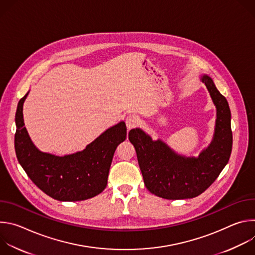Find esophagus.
Instances as JSON below:
<instances>
[{
  "label": "esophagus",
  "instance_id": "obj_1",
  "mask_svg": "<svg viewBox=\"0 0 255 255\" xmlns=\"http://www.w3.org/2000/svg\"><path fill=\"white\" fill-rule=\"evenodd\" d=\"M138 117L135 115V114H130L126 117L125 119V123H126V126H127V129L130 130L132 128H134L137 124H138Z\"/></svg>",
  "mask_w": 255,
  "mask_h": 255
}]
</instances>
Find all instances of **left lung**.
<instances>
[{
    "instance_id": "obj_1",
    "label": "left lung",
    "mask_w": 255,
    "mask_h": 255,
    "mask_svg": "<svg viewBox=\"0 0 255 255\" xmlns=\"http://www.w3.org/2000/svg\"><path fill=\"white\" fill-rule=\"evenodd\" d=\"M201 81L210 93L217 114L213 139L198 157L176 153L164 141L153 140L140 128L129 131L144 185L157 197L167 200L198 197L219 176L230 158L233 141L228 102L211 77L202 75Z\"/></svg>"
}]
</instances>
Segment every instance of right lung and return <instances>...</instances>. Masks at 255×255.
<instances>
[{
	"label": "right lung",
	"instance_id": "add662e5",
	"mask_svg": "<svg viewBox=\"0 0 255 255\" xmlns=\"http://www.w3.org/2000/svg\"><path fill=\"white\" fill-rule=\"evenodd\" d=\"M28 94L19 101L15 117L16 155L27 175L43 193L57 201H84L101 194L107 186L115 150L126 139L125 122L108 128L82 151L63 156L42 152L24 126L23 104Z\"/></svg>",
	"mask_w": 255,
	"mask_h": 255
}]
</instances>
